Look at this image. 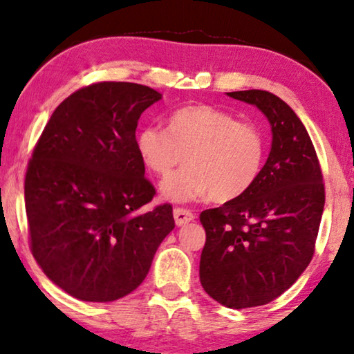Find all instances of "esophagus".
<instances>
[{"label":"esophagus","mask_w":354,"mask_h":354,"mask_svg":"<svg viewBox=\"0 0 354 354\" xmlns=\"http://www.w3.org/2000/svg\"><path fill=\"white\" fill-rule=\"evenodd\" d=\"M174 219L177 225H185L195 219V214L187 207H174Z\"/></svg>","instance_id":"1"}]
</instances>
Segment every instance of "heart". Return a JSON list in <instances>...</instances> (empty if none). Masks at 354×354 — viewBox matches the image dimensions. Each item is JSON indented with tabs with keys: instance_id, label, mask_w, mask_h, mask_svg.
Masks as SVG:
<instances>
[{
	"instance_id": "heart-1",
	"label": "heart",
	"mask_w": 354,
	"mask_h": 354,
	"mask_svg": "<svg viewBox=\"0 0 354 354\" xmlns=\"http://www.w3.org/2000/svg\"><path fill=\"white\" fill-rule=\"evenodd\" d=\"M137 149L149 171L159 177L188 166L167 178L164 195L190 201L211 195L229 203L258 182L266 158V138L251 122L214 106H185L169 115L167 130L149 125L138 132Z\"/></svg>"
}]
</instances>
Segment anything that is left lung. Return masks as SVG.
Here are the masks:
<instances>
[{"label": "left lung", "instance_id": "obj_1", "mask_svg": "<svg viewBox=\"0 0 354 354\" xmlns=\"http://www.w3.org/2000/svg\"><path fill=\"white\" fill-rule=\"evenodd\" d=\"M254 104L272 127V148L258 182L243 196L206 209L200 280L232 309L268 304L311 263L326 188L316 149L293 109L266 90L227 93Z\"/></svg>", "mask_w": 354, "mask_h": 354}]
</instances>
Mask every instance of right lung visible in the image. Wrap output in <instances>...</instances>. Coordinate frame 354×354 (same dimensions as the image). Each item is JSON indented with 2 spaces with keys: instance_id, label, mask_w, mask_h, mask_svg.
Listing matches in <instances>:
<instances>
[{
  "instance_id": "add662e5",
  "label": "right lung",
  "mask_w": 354,
  "mask_h": 354,
  "mask_svg": "<svg viewBox=\"0 0 354 354\" xmlns=\"http://www.w3.org/2000/svg\"><path fill=\"white\" fill-rule=\"evenodd\" d=\"M161 100L149 86L96 82L55 109L26 174L30 251L48 277L82 301H114L147 277L176 227L137 149L138 119Z\"/></svg>"
}]
</instances>
